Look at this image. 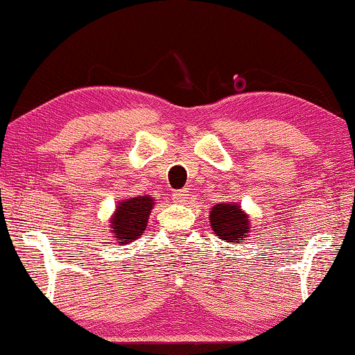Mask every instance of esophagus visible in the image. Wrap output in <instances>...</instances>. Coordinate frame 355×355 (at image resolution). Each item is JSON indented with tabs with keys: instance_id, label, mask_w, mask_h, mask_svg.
Returning a JSON list of instances; mask_svg holds the SVG:
<instances>
[{
	"instance_id": "obj_1",
	"label": "esophagus",
	"mask_w": 355,
	"mask_h": 355,
	"mask_svg": "<svg viewBox=\"0 0 355 355\" xmlns=\"http://www.w3.org/2000/svg\"><path fill=\"white\" fill-rule=\"evenodd\" d=\"M172 198H173V202H177V203H185L187 200H189V190L187 189L175 190L172 193Z\"/></svg>"
}]
</instances>
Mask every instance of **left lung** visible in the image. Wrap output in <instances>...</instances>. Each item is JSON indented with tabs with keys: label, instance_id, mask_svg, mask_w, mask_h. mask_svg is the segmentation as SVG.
Instances as JSON below:
<instances>
[{
	"label": "left lung",
	"instance_id": "8db88e82",
	"mask_svg": "<svg viewBox=\"0 0 355 355\" xmlns=\"http://www.w3.org/2000/svg\"><path fill=\"white\" fill-rule=\"evenodd\" d=\"M210 227L218 239L237 242L250 232V218L237 203H218L210 211Z\"/></svg>",
	"mask_w": 355,
	"mask_h": 355
}]
</instances>
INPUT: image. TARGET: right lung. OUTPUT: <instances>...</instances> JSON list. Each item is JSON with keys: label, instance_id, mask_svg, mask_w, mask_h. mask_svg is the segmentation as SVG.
Masks as SVG:
<instances>
[{"label": "right lung", "instance_id": "1", "mask_svg": "<svg viewBox=\"0 0 355 355\" xmlns=\"http://www.w3.org/2000/svg\"><path fill=\"white\" fill-rule=\"evenodd\" d=\"M153 203V197L150 195L125 198L118 202L115 214L110 218V229H112L115 242L123 245L144 235Z\"/></svg>", "mask_w": 355, "mask_h": 355}]
</instances>
